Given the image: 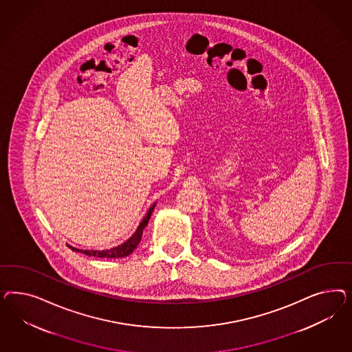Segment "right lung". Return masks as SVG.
Instances as JSON below:
<instances>
[{
  "label": "right lung",
  "mask_w": 352,
  "mask_h": 352,
  "mask_svg": "<svg viewBox=\"0 0 352 352\" xmlns=\"http://www.w3.org/2000/svg\"><path fill=\"white\" fill-rule=\"evenodd\" d=\"M153 209H155V205H152L149 208L148 213H147V215L144 217V219L139 224L137 232L133 234L126 243L116 246L113 249H109V250H80V249H76L74 246H68L74 252H80V253H84L86 256H98V258H122V256H128L129 254L133 253L134 249H137L139 241L142 239V234H143V230L148 224L149 218H151V214L153 212Z\"/></svg>",
  "instance_id": "obj_1"
}]
</instances>
